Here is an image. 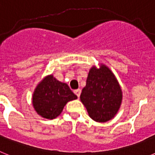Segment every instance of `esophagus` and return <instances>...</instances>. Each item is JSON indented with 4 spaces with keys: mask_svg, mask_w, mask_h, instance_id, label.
Returning <instances> with one entry per match:
<instances>
[{
    "mask_svg": "<svg viewBox=\"0 0 155 155\" xmlns=\"http://www.w3.org/2000/svg\"><path fill=\"white\" fill-rule=\"evenodd\" d=\"M81 92V89H77V90H75V91H74V94H76L77 96L78 97V98L80 97Z\"/></svg>",
    "mask_w": 155,
    "mask_h": 155,
    "instance_id": "esophagus-1",
    "label": "esophagus"
}]
</instances>
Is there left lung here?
I'll return each mask as SVG.
<instances>
[{"mask_svg": "<svg viewBox=\"0 0 155 155\" xmlns=\"http://www.w3.org/2000/svg\"><path fill=\"white\" fill-rule=\"evenodd\" d=\"M81 101L93 120L105 123L117 114L123 99V92L114 74L105 64L93 66L82 89Z\"/></svg>", "mask_w": 155, "mask_h": 155, "instance_id": "8db88e82", "label": "left lung"}]
</instances>
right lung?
<instances>
[{"mask_svg":"<svg viewBox=\"0 0 155 155\" xmlns=\"http://www.w3.org/2000/svg\"><path fill=\"white\" fill-rule=\"evenodd\" d=\"M77 98L68 84L50 74L37 84L32 94V105L39 116L53 120L62 113L66 104Z\"/></svg>","mask_w":155,"mask_h":155,"instance_id":"add662e5","label":"right lung"}]
</instances>
